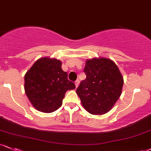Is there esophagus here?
Returning a JSON list of instances; mask_svg holds the SVG:
<instances>
[{
	"instance_id": "1",
	"label": "esophagus",
	"mask_w": 151,
	"mask_h": 151,
	"mask_svg": "<svg viewBox=\"0 0 151 151\" xmlns=\"http://www.w3.org/2000/svg\"><path fill=\"white\" fill-rule=\"evenodd\" d=\"M75 86H76V88H77L78 87V86H79V79H77V80H76V81H75Z\"/></svg>"
}]
</instances>
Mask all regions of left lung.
I'll return each mask as SVG.
<instances>
[{"mask_svg":"<svg viewBox=\"0 0 151 151\" xmlns=\"http://www.w3.org/2000/svg\"><path fill=\"white\" fill-rule=\"evenodd\" d=\"M81 81L76 93L83 108L92 115H101L110 111L120 97L122 75L117 65L108 58L87 60Z\"/></svg>","mask_w":151,"mask_h":151,"instance_id":"8db88e82","label":"left lung"}]
</instances>
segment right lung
I'll list each match as a JSON object with an SVG mask.
<instances>
[{
    "instance_id": "right-lung-1",
    "label": "right lung",
    "mask_w": 151,
    "mask_h": 151,
    "mask_svg": "<svg viewBox=\"0 0 151 151\" xmlns=\"http://www.w3.org/2000/svg\"><path fill=\"white\" fill-rule=\"evenodd\" d=\"M55 58H41L36 60L24 76V91L30 103L40 112L50 113L62 105L68 90L75 84L68 80V73Z\"/></svg>"
}]
</instances>
